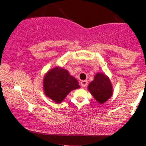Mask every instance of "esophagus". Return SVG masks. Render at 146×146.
Listing matches in <instances>:
<instances>
[{
    "label": "esophagus",
    "instance_id": "esophagus-1",
    "mask_svg": "<svg viewBox=\"0 0 146 146\" xmlns=\"http://www.w3.org/2000/svg\"><path fill=\"white\" fill-rule=\"evenodd\" d=\"M80 84H81V85L83 88H85V87L87 86V85H88V81H87V80H82V81L80 82Z\"/></svg>",
    "mask_w": 146,
    "mask_h": 146
}]
</instances>
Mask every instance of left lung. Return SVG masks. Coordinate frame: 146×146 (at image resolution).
<instances>
[{
    "mask_svg": "<svg viewBox=\"0 0 146 146\" xmlns=\"http://www.w3.org/2000/svg\"><path fill=\"white\" fill-rule=\"evenodd\" d=\"M88 89L100 104L106 102L113 95V88L110 78L102 73L95 75L94 80L88 85Z\"/></svg>",
    "mask_w": 146,
    "mask_h": 146,
    "instance_id": "1",
    "label": "left lung"
}]
</instances>
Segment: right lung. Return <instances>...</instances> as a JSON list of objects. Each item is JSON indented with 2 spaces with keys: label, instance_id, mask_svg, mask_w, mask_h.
Masks as SVG:
<instances>
[{
  "label": "right lung",
  "instance_id": "obj_1",
  "mask_svg": "<svg viewBox=\"0 0 146 146\" xmlns=\"http://www.w3.org/2000/svg\"><path fill=\"white\" fill-rule=\"evenodd\" d=\"M80 88L79 82L64 68L56 66L45 73L43 90L47 98L57 104L64 101L70 92Z\"/></svg>",
  "mask_w": 146,
  "mask_h": 146
}]
</instances>
